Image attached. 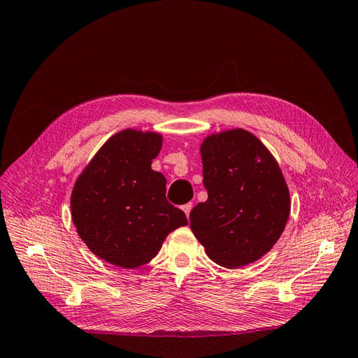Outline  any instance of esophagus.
<instances>
[{
    "mask_svg": "<svg viewBox=\"0 0 358 358\" xmlns=\"http://www.w3.org/2000/svg\"><path fill=\"white\" fill-rule=\"evenodd\" d=\"M185 210V214H186V217L189 218V214H191V210H192V203H187V204H185L183 208H181Z\"/></svg>",
    "mask_w": 358,
    "mask_h": 358,
    "instance_id": "1",
    "label": "esophagus"
}]
</instances>
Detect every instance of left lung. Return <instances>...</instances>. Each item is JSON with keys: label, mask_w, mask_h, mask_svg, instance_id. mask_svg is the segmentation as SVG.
I'll list each match as a JSON object with an SVG mask.
<instances>
[{"label": "left lung", "mask_w": 358, "mask_h": 358, "mask_svg": "<svg viewBox=\"0 0 358 358\" xmlns=\"http://www.w3.org/2000/svg\"><path fill=\"white\" fill-rule=\"evenodd\" d=\"M200 152L208 200L191 210V229L220 266L254 263L275 245L291 212L280 166L245 129L206 136Z\"/></svg>", "instance_id": "8db88e82"}]
</instances>
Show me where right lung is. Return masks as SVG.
Segmentation results:
<instances>
[{
    "instance_id": "add662e5",
    "label": "right lung",
    "mask_w": 358,
    "mask_h": 358,
    "mask_svg": "<svg viewBox=\"0 0 358 358\" xmlns=\"http://www.w3.org/2000/svg\"><path fill=\"white\" fill-rule=\"evenodd\" d=\"M157 132L124 129L106 141L81 172L71 196L80 238L104 262L134 269L149 263L185 212L166 199V178L152 171L162 150Z\"/></svg>"
}]
</instances>
